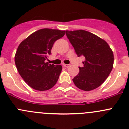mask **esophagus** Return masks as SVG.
<instances>
[{"label": "esophagus", "mask_w": 129, "mask_h": 129, "mask_svg": "<svg viewBox=\"0 0 129 129\" xmlns=\"http://www.w3.org/2000/svg\"><path fill=\"white\" fill-rule=\"evenodd\" d=\"M63 67H66V68H68V67H70L71 65H69V64H63Z\"/></svg>", "instance_id": "esophagus-1"}]
</instances>
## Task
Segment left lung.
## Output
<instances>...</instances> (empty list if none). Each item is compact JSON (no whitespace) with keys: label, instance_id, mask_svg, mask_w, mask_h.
<instances>
[{"label":"left lung","instance_id":"left-lung-1","mask_svg":"<svg viewBox=\"0 0 129 129\" xmlns=\"http://www.w3.org/2000/svg\"><path fill=\"white\" fill-rule=\"evenodd\" d=\"M66 34L77 55L85 57L83 67H79V74L73 79L74 85L84 91L97 88L112 71L113 51L106 41L88 31L66 30Z\"/></svg>","mask_w":129,"mask_h":129}]
</instances>
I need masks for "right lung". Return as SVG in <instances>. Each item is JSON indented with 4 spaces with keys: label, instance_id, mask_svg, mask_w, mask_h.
<instances>
[{
    "label": "right lung",
    "instance_id": "obj_1",
    "mask_svg": "<svg viewBox=\"0 0 129 129\" xmlns=\"http://www.w3.org/2000/svg\"><path fill=\"white\" fill-rule=\"evenodd\" d=\"M66 31L43 28L30 35L18 46L14 62L19 74L31 88L45 91L53 87L62 71L61 65L46 62L54 43Z\"/></svg>",
    "mask_w": 129,
    "mask_h": 129
}]
</instances>
